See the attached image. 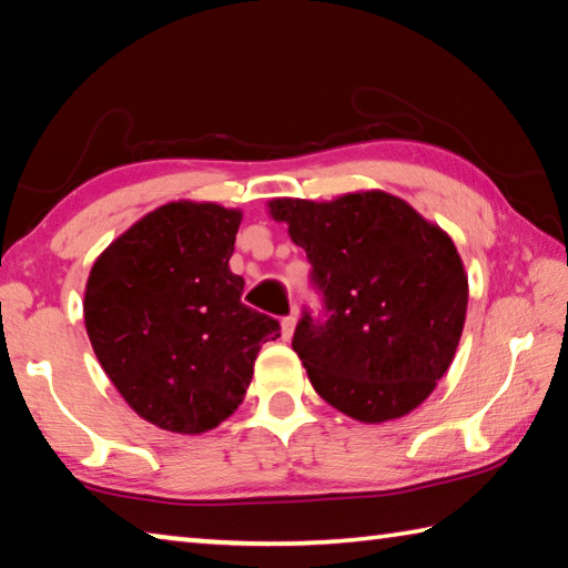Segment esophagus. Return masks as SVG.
Masks as SVG:
<instances>
[{
	"label": "esophagus",
	"mask_w": 568,
	"mask_h": 568,
	"mask_svg": "<svg viewBox=\"0 0 568 568\" xmlns=\"http://www.w3.org/2000/svg\"><path fill=\"white\" fill-rule=\"evenodd\" d=\"M295 313H291V315H285V318L281 321V325H283V338H291L293 335V331H295Z\"/></svg>",
	"instance_id": "obj_1"
}]
</instances>
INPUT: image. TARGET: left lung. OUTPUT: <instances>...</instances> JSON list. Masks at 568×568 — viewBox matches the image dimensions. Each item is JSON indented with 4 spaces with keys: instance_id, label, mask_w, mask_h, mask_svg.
Returning a JSON list of instances; mask_svg holds the SVG:
<instances>
[{
    "instance_id": "obj_1",
    "label": "left lung",
    "mask_w": 568,
    "mask_h": 568,
    "mask_svg": "<svg viewBox=\"0 0 568 568\" xmlns=\"http://www.w3.org/2000/svg\"><path fill=\"white\" fill-rule=\"evenodd\" d=\"M313 265L323 315L303 311L293 351L323 400L363 423L420 406L454 361L468 277L444 230L388 192L333 203L273 200Z\"/></svg>"
}]
</instances>
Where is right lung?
Instances as JSON below:
<instances>
[{"instance_id":"add662e5","label":"right lung","mask_w":568,"mask_h":568,"mask_svg":"<svg viewBox=\"0 0 568 568\" xmlns=\"http://www.w3.org/2000/svg\"><path fill=\"white\" fill-rule=\"evenodd\" d=\"M240 210L168 203L92 265L84 325L130 408L162 430L205 434L243 403L257 351L281 323L247 307L230 271Z\"/></svg>"}]
</instances>
